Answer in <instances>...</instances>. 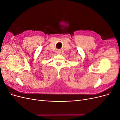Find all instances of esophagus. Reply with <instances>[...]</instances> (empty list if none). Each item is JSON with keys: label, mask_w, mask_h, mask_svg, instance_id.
<instances>
[{"label": "esophagus", "mask_w": 120, "mask_h": 120, "mask_svg": "<svg viewBox=\"0 0 120 120\" xmlns=\"http://www.w3.org/2000/svg\"><path fill=\"white\" fill-rule=\"evenodd\" d=\"M57 53H60V51H57Z\"/></svg>", "instance_id": "34e87169"}]
</instances>
